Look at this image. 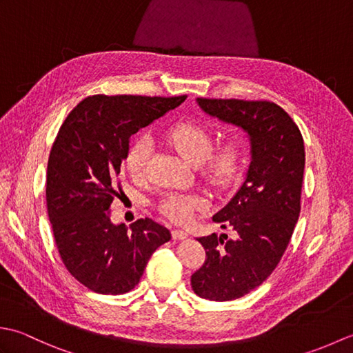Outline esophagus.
Instances as JSON below:
<instances>
[{
    "label": "esophagus",
    "instance_id": "obj_1",
    "mask_svg": "<svg viewBox=\"0 0 353 353\" xmlns=\"http://www.w3.org/2000/svg\"><path fill=\"white\" fill-rule=\"evenodd\" d=\"M171 235H172V239H186V238H188V234H186L185 230H179V229L172 230Z\"/></svg>",
    "mask_w": 353,
    "mask_h": 353
}]
</instances>
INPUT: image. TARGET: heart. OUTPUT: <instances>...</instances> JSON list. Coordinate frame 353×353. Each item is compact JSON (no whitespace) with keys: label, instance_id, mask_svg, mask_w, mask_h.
I'll list each match as a JSON object with an SVG mask.
<instances>
[{"label":"heart","instance_id":"obj_1","mask_svg":"<svg viewBox=\"0 0 353 353\" xmlns=\"http://www.w3.org/2000/svg\"><path fill=\"white\" fill-rule=\"evenodd\" d=\"M168 144L192 167H200L201 172L214 185H226L236 174L241 162L243 147L238 139L226 142L211 152L214 138L208 129L192 123L172 125L165 134ZM153 152V141L148 134H142L133 142L125 156V167L133 177H141L145 172L147 162ZM206 201L194 194H167L159 203L161 212L176 223H188Z\"/></svg>","mask_w":353,"mask_h":353}]
</instances>
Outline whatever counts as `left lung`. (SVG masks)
Here are the masks:
<instances>
[{
  "mask_svg": "<svg viewBox=\"0 0 353 353\" xmlns=\"http://www.w3.org/2000/svg\"><path fill=\"white\" fill-rule=\"evenodd\" d=\"M206 115L241 129L250 144L244 181L229 203L212 216L226 234L197 238L203 267L191 276L201 299L228 302L264 282L279 264L301 214L305 170L302 133L281 106L270 101L197 99Z\"/></svg>",
  "mask_w": 353,
  "mask_h": 353,
  "instance_id": "left-lung-1",
  "label": "left lung"
}]
</instances>
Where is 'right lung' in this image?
I'll return each mask as SVG.
<instances>
[{"label": "right lung", "instance_id": "right-lung-1", "mask_svg": "<svg viewBox=\"0 0 353 353\" xmlns=\"http://www.w3.org/2000/svg\"><path fill=\"white\" fill-rule=\"evenodd\" d=\"M185 99L88 97L59 130L47 168L48 216L65 267L86 288L100 294L133 290L153 252L171 239L152 219L130 229L114 224L110 203L132 134Z\"/></svg>", "mask_w": 353, "mask_h": 353}]
</instances>
